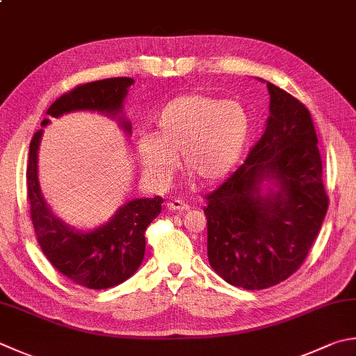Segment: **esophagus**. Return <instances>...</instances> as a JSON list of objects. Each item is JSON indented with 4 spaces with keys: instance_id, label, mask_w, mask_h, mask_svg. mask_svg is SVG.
<instances>
[{
    "instance_id": "obj_1",
    "label": "esophagus",
    "mask_w": 356,
    "mask_h": 356,
    "mask_svg": "<svg viewBox=\"0 0 356 356\" xmlns=\"http://www.w3.org/2000/svg\"><path fill=\"white\" fill-rule=\"evenodd\" d=\"M167 209L172 212H186L189 211V204L184 203L183 200H172L167 203Z\"/></svg>"
}]
</instances>
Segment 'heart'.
<instances>
[{"label":"heart","instance_id":"b5f03b06","mask_svg":"<svg viewBox=\"0 0 356 356\" xmlns=\"http://www.w3.org/2000/svg\"><path fill=\"white\" fill-rule=\"evenodd\" d=\"M251 120L243 105L207 95H183L167 102L155 118L153 136L138 138L144 172L164 184L177 167L204 184L229 173L245 152Z\"/></svg>","mask_w":356,"mask_h":356}]
</instances>
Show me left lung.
Returning a JSON list of instances; mask_svg holds the SVG:
<instances>
[{
	"instance_id": "1",
	"label": "left lung",
	"mask_w": 356,
	"mask_h": 356,
	"mask_svg": "<svg viewBox=\"0 0 356 356\" xmlns=\"http://www.w3.org/2000/svg\"><path fill=\"white\" fill-rule=\"evenodd\" d=\"M270 118L246 161L206 197L207 257L245 290L284 282L304 264L328 197L318 136L307 106L268 82ZM264 182H273L266 193Z\"/></svg>"
}]
</instances>
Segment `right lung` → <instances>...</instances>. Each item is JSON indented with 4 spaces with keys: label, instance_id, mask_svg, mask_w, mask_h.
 <instances>
[{
    "label": "right lung",
    "instance_id": "add662e5",
    "mask_svg": "<svg viewBox=\"0 0 356 356\" xmlns=\"http://www.w3.org/2000/svg\"><path fill=\"white\" fill-rule=\"evenodd\" d=\"M135 80L113 77L79 85L60 96L46 115L60 118L71 111H99L119 119L130 135L131 125L119 116L124 99ZM49 119L42 120V127ZM43 130L32 136L28 161V198L38 245L52 266L74 284L91 290H105L131 277L143 264L145 229L161 213L163 198H136L120 206L108 223L92 231H79L63 223L46 203L38 183V147Z\"/></svg>",
    "mask_w": 356,
    "mask_h": 356
}]
</instances>
